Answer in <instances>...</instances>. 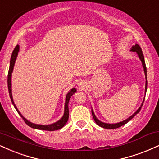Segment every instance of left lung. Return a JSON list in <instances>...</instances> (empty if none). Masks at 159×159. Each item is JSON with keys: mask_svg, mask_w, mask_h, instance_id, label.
<instances>
[{"mask_svg": "<svg viewBox=\"0 0 159 159\" xmlns=\"http://www.w3.org/2000/svg\"><path fill=\"white\" fill-rule=\"evenodd\" d=\"M130 51H132V52H136V54H138V56H139V57L140 60H141V61H142V66H143V68H144V74H145V78H146V83H145V94H146L147 88H148V81H147V68H146L145 62H144V55H143L142 48H141V47L139 46L138 44H136V45H135V46H132V48H131ZM144 98H145V97H144ZM144 100H143V102H142V105H141V106L139 107V109L137 110L136 112H135L132 116H130L129 117L128 119H125V120L122 121H120V122H119V123H116V124H109V123H105V122H102V121H99V119H98L97 117H96V116L94 114V113H93V110L91 109L92 116H93V119H94L95 122L97 123V124L99 125V126L103 127V128H105V129H116V128H118V127L122 126V125H124L126 124V123L128 122L129 121L131 120V119L134 118V117L137 114V113H139V111H141V108H142L143 104H144Z\"/></svg>", "mask_w": 159, "mask_h": 159, "instance_id": "1", "label": "left lung"}]
</instances>
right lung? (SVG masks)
<instances>
[{"label": "right lung", "mask_w": 159, "mask_h": 159, "mask_svg": "<svg viewBox=\"0 0 159 159\" xmlns=\"http://www.w3.org/2000/svg\"><path fill=\"white\" fill-rule=\"evenodd\" d=\"M19 49H20V46L18 45H17L16 47L15 48V49L13 50L12 54H11V60H10V65H9V73H8V80H7V83H8V89H9V97H10L11 101L12 104L14 105V107L16 109V111H17V113H19V115L22 117V119L24 120L28 126L32 127V128L34 129H38V130H48V131H54V130H57L59 129L62 128V127H64V125L66 124L68 120V116H69V112H68V102H69L70 98L71 97V96L74 94V93L76 91V89L75 88H73L72 89H70V91L68 92L66 95V102H65V107H64V114L62 116V117L60 120L57 121L55 123H53V124L48 125H37V124H34V123L30 122L27 120L25 117H23V116L19 112L18 109L17 108L16 105H15L13 101V98H12V94H11V73L13 71V68H14V66H15V60H16L17 54H18L19 52Z\"/></svg>", "instance_id": "right-lung-1"}]
</instances>
